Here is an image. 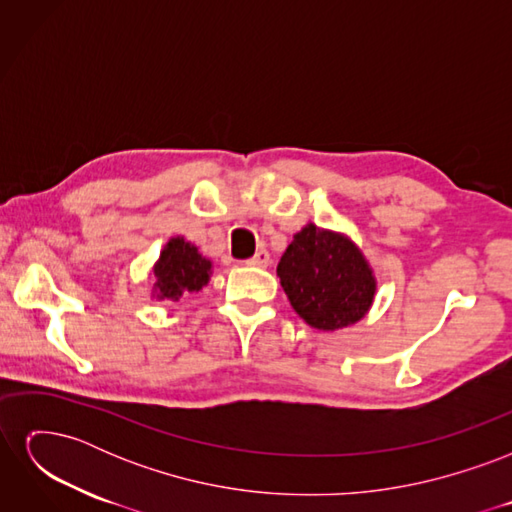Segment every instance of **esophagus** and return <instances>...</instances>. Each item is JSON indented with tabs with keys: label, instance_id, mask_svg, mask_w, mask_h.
<instances>
[{
	"label": "esophagus",
	"instance_id": "obj_1",
	"mask_svg": "<svg viewBox=\"0 0 512 512\" xmlns=\"http://www.w3.org/2000/svg\"><path fill=\"white\" fill-rule=\"evenodd\" d=\"M269 262H271V256H269V252L267 250H258L250 260L245 262V265H250V267H260V269H265V267H269Z\"/></svg>",
	"mask_w": 512,
	"mask_h": 512
}]
</instances>
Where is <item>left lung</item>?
<instances>
[{
	"mask_svg": "<svg viewBox=\"0 0 512 512\" xmlns=\"http://www.w3.org/2000/svg\"><path fill=\"white\" fill-rule=\"evenodd\" d=\"M277 275L294 312L320 331L361 320L376 294V280L359 247L314 224L294 235Z\"/></svg>",
	"mask_w": 512,
	"mask_h": 512,
	"instance_id": "1",
	"label": "left lung"
}]
</instances>
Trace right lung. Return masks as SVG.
Returning <instances> with one entry per match:
<instances>
[{
	"label": "right lung",
	"instance_id": "add662e5",
	"mask_svg": "<svg viewBox=\"0 0 512 512\" xmlns=\"http://www.w3.org/2000/svg\"><path fill=\"white\" fill-rule=\"evenodd\" d=\"M209 273L211 262L200 256L192 243L181 237L170 239L153 269L158 299L177 301L185 292L200 290L209 282Z\"/></svg>",
	"mask_w": 512,
	"mask_h": 512
}]
</instances>
